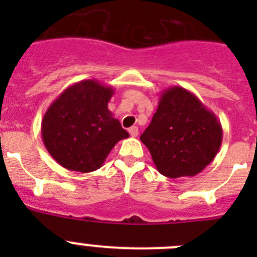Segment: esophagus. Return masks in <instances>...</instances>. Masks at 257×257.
Returning a JSON list of instances; mask_svg holds the SVG:
<instances>
[{"mask_svg": "<svg viewBox=\"0 0 257 257\" xmlns=\"http://www.w3.org/2000/svg\"><path fill=\"white\" fill-rule=\"evenodd\" d=\"M128 133H130V135L133 136V138H136V136L139 135V128H138L136 126H133L128 128Z\"/></svg>", "mask_w": 257, "mask_h": 257, "instance_id": "1", "label": "esophagus"}]
</instances>
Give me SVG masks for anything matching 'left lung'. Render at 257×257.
I'll return each mask as SVG.
<instances>
[{
  "label": "left lung",
  "instance_id": "left-lung-1",
  "mask_svg": "<svg viewBox=\"0 0 257 257\" xmlns=\"http://www.w3.org/2000/svg\"><path fill=\"white\" fill-rule=\"evenodd\" d=\"M140 140L160 174L171 179L194 176L216 157L222 127L196 95L174 86L161 94L157 112Z\"/></svg>",
  "mask_w": 257,
  "mask_h": 257
}]
</instances>
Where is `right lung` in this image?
<instances>
[{
    "label": "right lung",
    "instance_id": "1",
    "mask_svg": "<svg viewBox=\"0 0 257 257\" xmlns=\"http://www.w3.org/2000/svg\"><path fill=\"white\" fill-rule=\"evenodd\" d=\"M114 90L95 79L65 88L49 106L41 124L50 156L69 171L100 169L119 140L128 138L108 109Z\"/></svg>",
    "mask_w": 257,
    "mask_h": 257
}]
</instances>
